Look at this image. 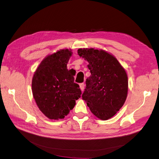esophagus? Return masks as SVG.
<instances>
[{
	"label": "esophagus",
	"mask_w": 159,
	"mask_h": 159,
	"mask_svg": "<svg viewBox=\"0 0 159 159\" xmlns=\"http://www.w3.org/2000/svg\"><path fill=\"white\" fill-rule=\"evenodd\" d=\"M80 88L81 89V91H84V88H85V84L84 83H81L80 84Z\"/></svg>",
	"instance_id": "obj_1"
}]
</instances>
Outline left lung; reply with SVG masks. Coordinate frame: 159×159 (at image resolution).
<instances>
[{"instance_id":"1","label":"left lung","mask_w":159,"mask_h":159,"mask_svg":"<svg viewBox=\"0 0 159 159\" xmlns=\"http://www.w3.org/2000/svg\"><path fill=\"white\" fill-rule=\"evenodd\" d=\"M78 54L89 62L91 75L85 81L82 99L102 120L113 117L125 102L128 78L116 57L103 50L80 48Z\"/></svg>"}]
</instances>
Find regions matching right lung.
Here are the masks:
<instances>
[{
	"label": "right lung",
	"instance_id": "1",
	"mask_svg": "<svg viewBox=\"0 0 159 159\" xmlns=\"http://www.w3.org/2000/svg\"><path fill=\"white\" fill-rule=\"evenodd\" d=\"M71 50H60L42 61L32 78V89L38 108L50 119H64L73 109L81 91L74 71L67 69Z\"/></svg>",
	"mask_w": 159,
	"mask_h": 159
}]
</instances>
